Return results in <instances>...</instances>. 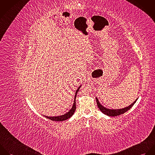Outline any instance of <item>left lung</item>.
Wrapping results in <instances>:
<instances>
[{"label":"left lung","mask_w":155,"mask_h":155,"mask_svg":"<svg viewBox=\"0 0 155 155\" xmlns=\"http://www.w3.org/2000/svg\"><path fill=\"white\" fill-rule=\"evenodd\" d=\"M137 100V99L135 100V101L134 103H133L130 106H129L128 107H127L122 109H117L116 110V109H107V108L103 107L100 103V102L98 101V100L96 98L97 104V106H98V107L99 108V109L101 111L102 113H103L104 114H106L109 116H119L120 114H124V113H125L126 111L130 110L133 107V105L135 103Z\"/></svg>","instance_id":"1"}]
</instances>
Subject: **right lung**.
Returning a JSON list of instances; mask_svg holds the SVG:
<instances>
[{"instance_id":"1","label":"right lung","mask_w":155,"mask_h":155,"mask_svg":"<svg viewBox=\"0 0 155 155\" xmlns=\"http://www.w3.org/2000/svg\"><path fill=\"white\" fill-rule=\"evenodd\" d=\"M81 86H80L78 89L76 90V94H75V96H74V103H73V107L72 108L69 110L68 112H67L66 114H63V115H61V116H53V117H49V116H44L45 117L51 120H53V121H63V120H67L68 119H69L70 117H71L73 116V114H74V112L76 110V95H77V93L79 91L80 87Z\"/></svg>"}]
</instances>
